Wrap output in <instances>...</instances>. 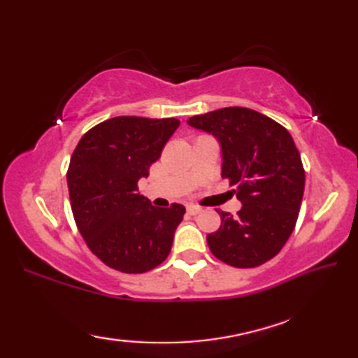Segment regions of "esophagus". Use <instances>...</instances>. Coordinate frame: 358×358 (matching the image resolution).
I'll return each mask as SVG.
<instances>
[{
	"label": "esophagus",
	"mask_w": 358,
	"mask_h": 358,
	"mask_svg": "<svg viewBox=\"0 0 358 358\" xmlns=\"http://www.w3.org/2000/svg\"><path fill=\"white\" fill-rule=\"evenodd\" d=\"M187 212L191 215H196V214H200V212H201V208L200 206H187Z\"/></svg>",
	"instance_id": "1"
}]
</instances>
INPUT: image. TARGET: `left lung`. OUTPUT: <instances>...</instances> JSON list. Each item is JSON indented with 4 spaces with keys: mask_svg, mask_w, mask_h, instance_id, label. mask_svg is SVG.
<instances>
[{
    "mask_svg": "<svg viewBox=\"0 0 358 358\" xmlns=\"http://www.w3.org/2000/svg\"><path fill=\"white\" fill-rule=\"evenodd\" d=\"M187 124L215 135L223 152L222 177L243 203L222 217L206 240L210 252L234 268H257L275 257L295 227L305 192V169L291 134L248 108L195 115Z\"/></svg>",
    "mask_w": 358,
    "mask_h": 358,
    "instance_id": "left-lung-1",
    "label": "left lung"
}]
</instances>
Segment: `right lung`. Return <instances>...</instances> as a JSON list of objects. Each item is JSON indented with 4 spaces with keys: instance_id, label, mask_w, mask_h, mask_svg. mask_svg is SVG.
Returning <instances> with one entry per match:
<instances>
[{
    "instance_id": "1",
    "label": "right lung",
    "mask_w": 358,
    "mask_h": 358,
    "mask_svg": "<svg viewBox=\"0 0 358 358\" xmlns=\"http://www.w3.org/2000/svg\"><path fill=\"white\" fill-rule=\"evenodd\" d=\"M177 118L115 117L81 136L67 169L75 223L90 252L109 268L143 273L169 255L185 206H152L138 180L162 155Z\"/></svg>"
}]
</instances>
